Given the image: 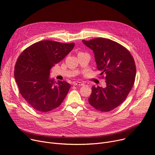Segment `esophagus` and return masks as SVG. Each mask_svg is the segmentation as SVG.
Returning a JSON list of instances; mask_svg holds the SVG:
<instances>
[{"instance_id":"obj_1","label":"esophagus","mask_w":155,"mask_h":155,"mask_svg":"<svg viewBox=\"0 0 155 155\" xmlns=\"http://www.w3.org/2000/svg\"><path fill=\"white\" fill-rule=\"evenodd\" d=\"M73 85H75V86H77V85L82 86V85H84V84L82 82H75L74 84H73Z\"/></svg>"}]
</instances>
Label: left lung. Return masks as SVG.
Segmentation results:
<instances>
[{
    "instance_id": "8db88e82",
    "label": "left lung",
    "mask_w": 155,
    "mask_h": 155,
    "mask_svg": "<svg viewBox=\"0 0 155 155\" xmlns=\"http://www.w3.org/2000/svg\"><path fill=\"white\" fill-rule=\"evenodd\" d=\"M93 51L97 68L105 75L106 87H92L88 102L101 112H109L123 103L133 87L136 73L133 56L126 48L106 38L82 41Z\"/></svg>"
}]
</instances>
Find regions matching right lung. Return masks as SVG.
Here are the masks:
<instances>
[{
    "instance_id": "1",
    "label": "right lung",
    "mask_w": 155,
    "mask_h": 155,
    "mask_svg": "<svg viewBox=\"0 0 155 155\" xmlns=\"http://www.w3.org/2000/svg\"><path fill=\"white\" fill-rule=\"evenodd\" d=\"M75 43L41 41L24 50L17 60L14 77L20 93L38 111L46 112L58 107L71 85L63 81L56 83L50 70L73 48Z\"/></svg>"
}]
</instances>
